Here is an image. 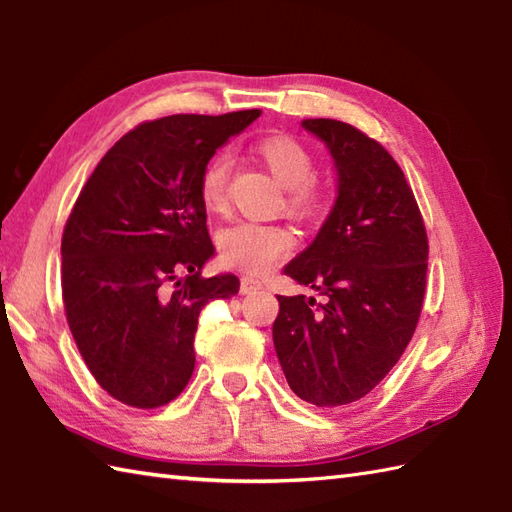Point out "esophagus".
<instances>
[{
  "label": "esophagus",
  "mask_w": 512,
  "mask_h": 512,
  "mask_svg": "<svg viewBox=\"0 0 512 512\" xmlns=\"http://www.w3.org/2000/svg\"><path fill=\"white\" fill-rule=\"evenodd\" d=\"M239 290H242V295H255V292L262 290V284H259V281L253 279V277H242Z\"/></svg>",
  "instance_id": "esophagus-1"
}]
</instances>
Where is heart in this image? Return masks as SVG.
<instances>
[{
  "instance_id": "obj_1",
  "label": "heart",
  "mask_w": 512,
  "mask_h": 512,
  "mask_svg": "<svg viewBox=\"0 0 512 512\" xmlns=\"http://www.w3.org/2000/svg\"><path fill=\"white\" fill-rule=\"evenodd\" d=\"M281 187H286L284 206L303 222H317L332 209L334 191L330 182L314 176L312 151L288 134L266 136L255 145ZM228 180H231V158L215 154L200 171L198 195L206 211L222 213L228 206ZM297 244L295 231L279 222H237L224 228L217 237L222 264L242 270L248 275H264L279 259H284Z\"/></svg>"
}]
</instances>
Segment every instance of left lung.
Returning a JSON list of instances; mask_svg holds the SVG:
<instances>
[{"label": "left lung", "instance_id": "8db88e82", "mask_svg": "<svg viewBox=\"0 0 512 512\" xmlns=\"http://www.w3.org/2000/svg\"><path fill=\"white\" fill-rule=\"evenodd\" d=\"M303 127L328 145L339 198L317 239L284 270L323 303L279 295L273 341L301 400L341 407L367 396L416 332L429 239L405 173L378 140L332 118Z\"/></svg>", "mask_w": 512, "mask_h": 512}]
</instances>
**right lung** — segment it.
Instances as JSON below:
<instances>
[{
  "instance_id": "1",
  "label": "right lung",
  "mask_w": 512,
  "mask_h": 512,
  "mask_svg": "<svg viewBox=\"0 0 512 512\" xmlns=\"http://www.w3.org/2000/svg\"><path fill=\"white\" fill-rule=\"evenodd\" d=\"M259 110L173 114L127 132L76 198L61 237L65 319L107 394L136 409L176 400L195 367L200 310L237 295L202 277L213 255L200 171Z\"/></svg>"
}]
</instances>
